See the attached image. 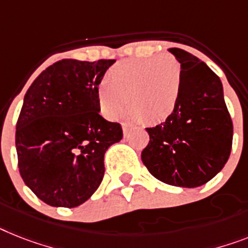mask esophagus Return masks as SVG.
Wrapping results in <instances>:
<instances>
[{
  "instance_id": "obj_1",
  "label": "esophagus",
  "mask_w": 248,
  "mask_h": 248,
  "mask_svg": "<svg viewBox=\"0 0 248 248\" xmlns=\"http://www.w3.org/2000/svg\"><path fill=\"white\" fill-rule=\"evenodd\" d=\"M129 132H130V128H129L128 124H123V134H124V137H128Z\"/></svg>"
}]
</instances>
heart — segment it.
<instances>
[{
  "label": "heart",
  "instance_id": "b5f03b06",
  "mask_svg": "<svg viewBox=\"0 0 248 248\" xmlns=\"http://www.w3.org/2000/svg\"><path fill=\"white\" fill-rule=\"evenodd\" d=\"M181 91V67L171 55L126 59L112 65L96 90L100 112L116 119L129 105L133 122L158 124L175 111Z\"/></svg>",
  "mask_w": 248,
  "mask_h": 248
}]
</instances>
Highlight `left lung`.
Wrapping results in <instances>:
<instances>
[{
  "label": "left lung",
  "mask_w": 248,
  "mask_h": 248,
  "mask_svg": "<svg viewBox=\"0 0 248 248\" xmlns=\"http://www.w3.org/2000/svg\"><path fill=\"white\" fill-rule=\"evenodd\" d=\"M169 52L181 64V91L165 123L147 128L142 161L156 179L179 187H198L224 167L232 149L233 125L219 77L183 49Z\"/></svg>",
  "instance_id": "obj_1"
}]
</instances>
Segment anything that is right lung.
Listing matches in <instances>:
<instances>
[{
    "label": "right lung",
    "instance_id": "1",
    "mask_svg": "<svg viewBox=\"0 0 248 248\" xmlns=\"http://www.w3.org/2000/svg\"><path fill=\"white\" fill-rule=\"evenodd\" d=\"M114 59H63L26 91L16 124L18 170L29 189L52 206L89 200L105 172L104 156L123 138L119 123L100 115L96 90Z\"/></svg>",
    "mask_w": 248,
    "mask_h": 248
}]
</instances>
